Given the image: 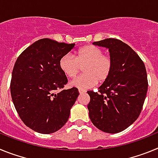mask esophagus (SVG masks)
Returning a JSON list of instances; mask_svg holds the SVG:
<instances>
[{
	"instance_id": "1",
	"label": "esophagus",
	"mask_w": 158,
	"mask_h": 158,
	"mask_svg": "<svg viewBox=\"0 0 158 158\" xmlns=\"http://www.w3.org/2000/svg\"><path fill=\"white\" fill-rule=\"evenodd\" d=\"M78 91H79V93H80V94H84V93H86V90H84V89H79Z\"/></svg>"
}]
</instances>
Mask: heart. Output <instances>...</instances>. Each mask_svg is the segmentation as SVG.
I'll return each mask as SVG.
<instances>
[{
    "instance_id": "obj_1",
    "label": "heart",
    "mask_w": 158,
    "mask_h": 158,
    "mask_svg": "<svg viewBox=\"0 0 158 158\" xmlns=\"http://www.w3.org/2000/svg\"><path fill=\"white\" fill-rule=\"evenodd\" d=\"M84 65L85 73L71 82V85L80 89H89L99 81H106L113 69L111 57L104 54L101 49L93 45L85 46L79 49L76 58L71 54H65L59 60L60 69L69 78H74Z\"/></svg>"
}]
</instances>
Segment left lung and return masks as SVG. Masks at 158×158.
I'll use <instances>...</instances> for the list:
<instances>
[{
	"label": "left lung",
	"mask_w": 158,
	"mask_h": 158,
	"mask_svg": "<svg viewBox=\"0 0 158 158\" xmlns=\"http://www.w3.org/2000/svg\"><path fill=\"white\" fill-rule=\"evenodd\" d=\"M93 44L108 49L113 69L98 93L87 92L89 118L100 131L118 133L131 126L142 111L148 89L146 67L138 54L121 40L109 38Z\"/></svg>",
	"instance_id": "8db88e82"
}]
</instances>
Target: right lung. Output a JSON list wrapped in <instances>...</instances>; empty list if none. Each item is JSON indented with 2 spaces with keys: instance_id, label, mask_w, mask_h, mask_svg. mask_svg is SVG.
Listing matches in <instances>:
<instances>
[{
  "instance_id": "1",
  "label": "right lung",
  "mask_w": 158,
  "mask_h": 158,
  "mask_svg": "<svg viewBox=\"0 0 158 158\" xmlns=\"http://www.w3.org/2000/svg\"><path fill=\"white\" fill-rule=\"evenodd\" d=\"M75 47L42 39L19 54L12 69V100L19 118L38 133L51 134L67 122L79 96L75 87L62 89L68 82L59 60Z\"/></svg>"
}]
</instances>
